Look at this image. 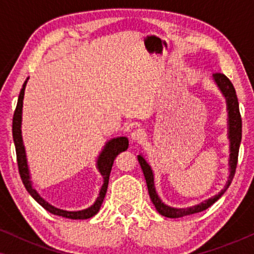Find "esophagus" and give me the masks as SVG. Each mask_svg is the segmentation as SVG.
I'll return each mask as SVG.
<instances>
[{
  "label": "esophagus",
  "mask_w": 254,
  "mask_h": 254,
  "mask_svg": "<svg viewBox=\"0 0 254 254\" xmlns=\"http://www.w3.org/2000/svg\"><path fill=\"white\" fill-rule=\"evenodd\" d=\"M130 138L135 142H141L143 141L145 138V131L144 129H142V128H137V129H135L131 131L130 134Z\"/></svg>",
  "instance_id": "34e87169"
}]
</instances>
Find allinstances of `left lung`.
Returning <instances> with one entry per match:
<instances>
[{
    "mask_svg": "<svg viewBox=\"0 0 254 254\" xmlns=\"http://www.w3.org/2000/svg\"><path fill=\"white\" fill-rule=\"evenodd\" d=\"M213 78L215 83H216L218 89L221 90V92L223 93L227 100V110H228V137L230 141V157H229V170H230V175H229L228 182L225 184L224 189L221 190L220 193L216 194L215 196H211L210 199H208L200 204L196 206L190 207V208H173L170 207L168 204H165L163 201L159 199L158 194L156 193L155 189V183H154V172H152L151 166L148 164V162L145 161L144 157L142 155L137 156L138 163H140L142 171H143L145 182H147L148 186V192L150 195V199L152 203L155 204L156 209L161 215L165 217L170 218H178L183 216H187V215H192L195 213H200V211L206 210L207 208H209L211 204L216 202L220 197L225 193V190H228V187L230 186V184L234 179L236 168H237V161H238V152H239V145H241L242 141V117L239 113V104L237 99V95H236V90L232 85L227 76L221 72H216L213 75Z\"/></svg>",
    "mask_w": 254,
    "mask_h": 254,
    "instance_id": "obj_1",
    "label": "left lung"
}]
</instances>
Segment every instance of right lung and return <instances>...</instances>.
<instances>
[{
    "instance_id": "obj_1",
    "label": "right lung",
    "mask_w": 254,
    "mask_h": 254,
    "mask_svg": "<svg viewBox=\"0 0 254 254\" xmlns=\"http://www.w3.org/2000/svg\"><path fill=\"white\" fill-rule=\"evenodd\" d=\"M27 79L24 82L23 88L20 90L19 96H18V102H17V106L15 110V113H13V119H12V137L13 142H15V148H16V155H17V164H18V170L20 178H22V182L25 186L27 192L30 193V195L33 197L34 200L37 201L40 206H43L45 209L50 213L58 215V216H62L65 218H70V220H86V218H90L98 213L100 209V206H102L104 197L106 195L107 186H109V179H110V173L111 170H112V165L114 159L118 155L120 154L121 151L127 150L128 148V138L125 136L116 137L112 138V140L107 141L105 147L100 152L98 156V159H97V169L100 172V175L103 176L104 183L102 189L99 190V195L97 197L95 203L92 204L91 207L86 208V209L83 210H77V211H68L64 209H59V208H55L45 201L43 197L39 195V193L34 190L32 186V182H31L30 177V170L29 166H27V159H26V154H25V148H24L23 143V137H22V110H23V99H24V91H25V86L27 83Z\"/></svg>"
}]
</instances>
